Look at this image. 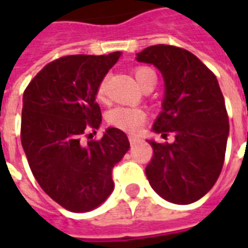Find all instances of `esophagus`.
<instances>
[{
	"label": "esophagus",
	"mask_w": 248,
	"mask_h": 248,
	"mask_svg": "<svg viewBox=\"0 0 248 248\" xmlns=\"http://www.w3.org/2000/svg\"><path fill=\"white\" fill-rule=\"evenodd\" d=\"M129 140H130V145L134 146L135 143H138V140H140V138H137V137H134V135H130Z\"/></svg>",
	"instance_id": "34e87169"
}]
</instances>
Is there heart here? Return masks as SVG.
Segmentation results:
<instances>
[{
  "instance_id": "heart-1",
  "label": "heart",
  "mask_w": 248,
  "mask_h": 248,
  "mask_svg": "<svg viewBox=\"0 0 248 248\" xmlns=\"http://www.w3.org/2000/svg\"><path fill=\"white\" fill-rule=\"evenodd\" d=\"M134 76L142 89L151 82H156L154 70H151L150 67H146V66L137 67L134 70ZM106 87H108V78H103L97 87V97L99 99H103L106 95ZM106 121L108 124H111L117 129L124 130L127 133H135L146 122V113L140 108L119 106L108 111L106 115Z\"/></svg>"
}]
</instances>
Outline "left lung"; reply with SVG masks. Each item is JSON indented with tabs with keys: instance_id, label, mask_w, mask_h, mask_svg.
Returning a JSON list of instances; mask_svg holds the SVG:
<instances>
[{
	"instance_id": "obj_1",
	"label": "left lung",
	"mask_w": 248,
	"mask_h": 248,
	"mask_svg": "<svg viewBox=\"0 0 248 248\" xmlns=\"http://www.w3.org/2000/svg\"><path fill=\"white\" fill-rule=\"evenodd\" d=\"M137 61L158 67L165 79L163 110L153 130L175 137L172 143L149 140L154 154L146 177L169 202H197L217 182L227 146L229 115L218 79L198 57L177 46H149Z\"/></svg>"
}]
</instances>
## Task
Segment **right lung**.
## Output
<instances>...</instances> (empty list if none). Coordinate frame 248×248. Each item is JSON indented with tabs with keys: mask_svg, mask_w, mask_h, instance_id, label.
Instances as JSON below:
<instances>
[{
	"mask_svg": "<svg viewBox=\"0 0 248 248\" xmlns=\"http://www.w3.org/2000/svg\"><path fill=\"white\" fill-rule=\"evenodd\" d=\"M119 57L121 51L61 57L24 92L21 142L30 170L41 188L73 213L90 211L108 199L113 167L130 147L127 135L115 127L81 143L85 131L102 122L97 87Z\"/></svg>",
	"mask_w": 248,
	"mask_h": 248,
	"instance_id": "add662e5",
	"label": "right lung"
}]
</instances>
